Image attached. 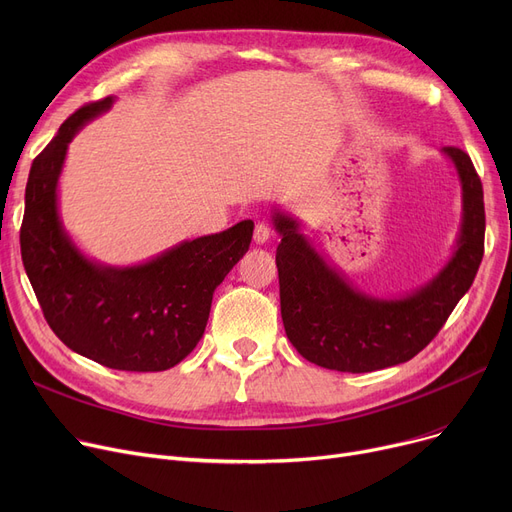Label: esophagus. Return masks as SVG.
Wrapping results in <instances>:
<instances>
[{
    "instance_id": "obj_1",
    "label": "esophagus",
    "mask_w": 512,
    "mask_h": 512,
    "mask_svg": "<svg viewBox=\"0 0 512 512\" xmlns=\"http://www.w3.org/2000/svg\"><path fill=\"white\" fill-rule=\"evenodd\" d=\"M253 238H255L257 245H263V242L270 240V226L263 224V222H257L255 230H253Z\"/></svg>"
}]
</instances>
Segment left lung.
<instances>
[{
    "instance_id": "1",
    "label": "left lung",
    "mask_w": 512,
    "mask_h": 512,
    "mask_svg": "<svg viewBox=\"0 0 512 512\" xmlns=\"http://www.w3.org/2000/svg\"><path fill=\"white\" fill-rule=\"evenodd\" d=\"M463 186V226L452 259L425 286L402 299H375L353 288L301 234L299 222L274 211L280 309L292 346L311 363L348 373L407 363L434 340L471 288L483 257L486 209L471 157L442 149Z\"/></svg>"
}]
</instances>
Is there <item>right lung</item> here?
<instances>
[{
  "label": "right lung",
  "mask_w": 512,
  "mask_h": 512,
  "mask_svg": "<svg viewBox=\"0 0 512 512\" xmlns=\"http://www.w3.org/2000/svg\"><path fill=\"white\" fill-rule=\"evenodd\" d=\"M114 99L76 110L35 157L24 193L20 253L49 328L74 353L120 371H164L201 340L213 290L249 251L253 222L184 240L155 259L110 267L87 259L58 213V178L74 134Z\"/></svg>",
  "instance_id": "add662e5"
}]
</instances>
